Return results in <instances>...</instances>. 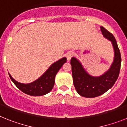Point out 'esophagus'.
I'll return each instance as SVG.
<instances>
[{
	"label": "esophagus",
	"mask_w": 127,
	"mask_h": 127,
	"mask_svg": "<svg viewBox=\"0 0 127 127\" xmlns=\"http://www.w3.org/2000/svg\"><path fill=\"white\" fill-rule=\"evenodd\" d=\"M73 52H68L67 54H66V58H67V61H70V60L71 59V58L73 57Z\"/></svg>",
	"instance_id": "obj_1"
}]
</instances>
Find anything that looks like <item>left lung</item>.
Returning a JSON list of instances; mask_svg holds the SVG:
<instances>
[{"instance_id": "8db88e82", "label": "left lung", "mask_w": 127, "mask_h": 127, "mask_svg": "<svg viewBox=\"0 0 127 127\" xmlns=\"http://www.w3.org/2000/svg\"><path fill=\"white\" fill-rule=\"evenodd\" d=\"M105 38L112 42L114 51V59L110 67L103 75L93 76L87 73L81 63L76 58L71 60L73 84L76 92L82 97L93 98L104 94L112 88L119 76L121 67V53L114 35L106 29L100 27Z\"/></svg>"}]
</instances>
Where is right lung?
Masks as SVG:
<instances>
[{
	"mask_svg": "<svg viewBox=\"0 0 127 127\" xmlns=\"http://www.w3.org/2000/svg\"><path fill=\"white\" fill-rule=\"evenodd\" d=\"M66 61L67 58L64 57L52 64L42 76L32 83H20L14 80L9 73L8 74L14 84L23 93L32 96H41L48 94L52 90L56 73Z\"/></svg>",
	"mask_w": 127,
	"mask_h": 127,
	"instance_id": "right-lung-1",
	"label": "right lung"
}]
</instances>
